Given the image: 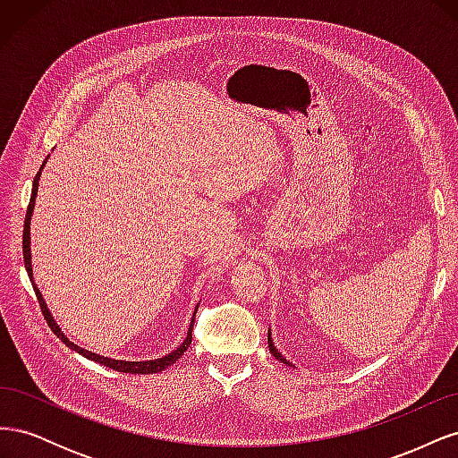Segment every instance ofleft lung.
Masks as SVG:
<instances>
[{"instance_id": "8db88e82", "label": "left lung", "mask_w": 458, "mask_h": 458, "mask_svg": "<svg viewBox=\"0 0 458 458\" xmlns=\"http://www.w3.org/2000/svg\"><path fill=\"white\" fill-rule=\"evenodd\" d=\"M267 344H269V352H271V355H273V357L276 359V361H279V363H284L286 367H293V369H294V365H293V363H290L286 357H283L279 350H276V345L273 344V338H271V328L267 330Z\"/></svg>"}]
</instances>
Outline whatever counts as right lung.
<instances>
[{
    "label": "right lung",
    "instance_id": "add662e5",
    "mask_svg": "<svg viewBox=\"0 0 458 458\" xmlns=\"http://www.w3.org/2000/svg\"><path fill=\"white\" fill-rule=\"evenodd\" d=\"M47 158L44 160V164H41L39 172L36 174V179L32 183V197H30V204H29V210H26V219H24V231H22V254H24V267H26V273H29L30 281H32V286L36 290V296H38V301H39V308H41V313H44L46 321L49 325V328L57 335L59 340H63L68 348H71L72 352L84 355L88 359H91V361L99 363V365H105L108 369L113 370H118V372H128V374H155V372H162L168 367H172L179 357H182L191 345V340H192V325H195V315H197V310H199V303L195 308V313H192V318H191V325H189V330H187V336L183 340V344H179L177 348L170 353H165L158 359H147V361H123V359H113V357H105V355H99V353H93L89 350H84L80 348L78 344H74L72 340H68L64 336V332L61 330V327L57 325V321H55L47 303L44 300V296H41V293L38 290L36 283H34V271H32V252H30V219H32V214H34V206H36V197H38V185H39V177H41V170H44Z\"/></svg>",
    "mask_w": 458,
    "mask_h": 458
}]
</instances>
